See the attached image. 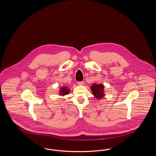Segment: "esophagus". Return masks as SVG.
Segmentation results:
<instances>
[{
    "label": "esophagus",
    "instance_id": "esophagus-1",
    "mask_svg": "<svg viewBox=\"0 0 156 156\" xmlns=\"http://www.w3.org/2000/svg\"><path fill=\"white\" fill-rule=\"evenodd\" d=\"M77 83H78V85H83V81L77 82Z\"/></svg>",
    "mask_w": 156,
    "mask_h": 156
}]
</instances>
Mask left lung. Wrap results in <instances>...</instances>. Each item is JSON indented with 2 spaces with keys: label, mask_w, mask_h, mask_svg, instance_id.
<instances>
[{
  "label": "left lung",
  "mask_w": 156,
  "mask_h": 156,
  "mask_svg": "<svg viewBox=\"0 0 156 156\" xmlns=\"http://www.w3.org/2000/svg\"><path fill=\"white\" fill-rule=\"evenodd\" d=\"M104 86L101 84H93L91 87V89L93 95L96 97L97 99H101L104 97Z\"/></svg>",
  "instance_id": "1"
}]
</instances>
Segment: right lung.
<instances>
[{"label": "right lung", "mask_w": 156, "mask_h": 156, "mask_svg": "<svg viewBox=\"0 0 156 156\" xmlns=\"http://www.w3.org/2000/svg\"><path fill=\"white\" fill-rule=\"evenodd\" d=\"M69 89H67V87H62V88L60 89V95H67L68 93L69 92Z\"/></svg>", "instance_id": "obj_1"}]
</instances>
